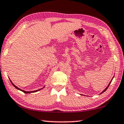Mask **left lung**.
Here are the masks:
<instances>
[{
    "label": "left lung",
    "instance_id": "left-lung-1",
    "mask_svg": "<svg viewBox=\"0 0 124 124\" xmlns=\"http://www.w3.org/2000/svg\"><path fill=\"white\" fill-rule=\"evenodd\" d=\"M113 78H114V77H113ZM111 82H112V81H110V82L109 83V85H108V86H107V87L106 88V89H104V90H103V91H102V92H101V93H103V92H104V91H106V90H107V89H108V87H109V85H110V84L111 83Z\"/></svg>",
    "mask_w": 124,
    "mask_h": 124
}]
</instances>
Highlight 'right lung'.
<instances>
[{
	"label": "right lung",
	"instance_id": "right-lung-1",
	"mask_svg": "<svg viewBox=\"0 0 124 124\" xmlns=\"http://www.w3.org/2000/svg\"><path fill=\"white\" fill-rule=\"evenodd\" d=\"M10 81H11V84L12 85H13V86H14L15 87V88H16L17 89H18V90H20V91H22V92H23L24 93H32V92H37V91H39V90H40L41 89H39V90H35V91H30V92H28V91H24V90H21V89H20V88H18V87H17L16 86H15V85L13 83H12V82H11V81L10 80Z\"/></svg>",
	"mask_w": 124,
	"mask_h": 124
}]
</instances>
